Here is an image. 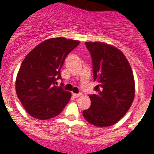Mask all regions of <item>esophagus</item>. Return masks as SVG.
Here are the masks:
<instances>
[{
	"instance_id": "1",
	"label": "esophagus",
	"mask_w": 154,
	"mask_h": 154,
	"mask_svg": "<svg viewBox=\"0 0 154 154\" xmlns=\"http://www.w3.org/2000/svg\"><path fill=\"white\" fill-rule=\"evenodd\" d=\"M72 94H73V96H74V97H80V96H81L82 93H73Z\"/></svg>"
}]
</instances>
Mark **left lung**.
<instances>
[{"instance_id":"1","label":"left lung","mask_w":154,"mask_h":154,"mask_svg":"<svg viewBox=\"0 0 154 154\" xmlns=\"http://www.w3.org/2000/svg\"><path fill=\"white\" fill-rule=\"evenodd\" d=\"M93 63L96 94L83 111L84 119L97 127L113 125L128 111L135 93L131 66L120 50L103 42H85Z\"/></svg>"}]
</instances>
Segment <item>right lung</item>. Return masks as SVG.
I'll list each match as a JSON object with an SVG mask.
<instances>
[{
  "label": "right lung",
  "instance_id": "add662e5",
  "mask_svg": "<svg viewBox=\"0 0 154 154\" xmlns=\"http://www.w3.org/2000/svg\"><path fill=\"white\" fill-rule=\"evenodd\" d=\"M80 42L65 38L45 40L32 50L22 62L16 91L26 111L40 120L61 112L70 100V92L55 86L67 54ZM63 86V84H61Z\"/></svg>",
  "mask_w": 154,
  "mask_h": 154
}]
</instances>
